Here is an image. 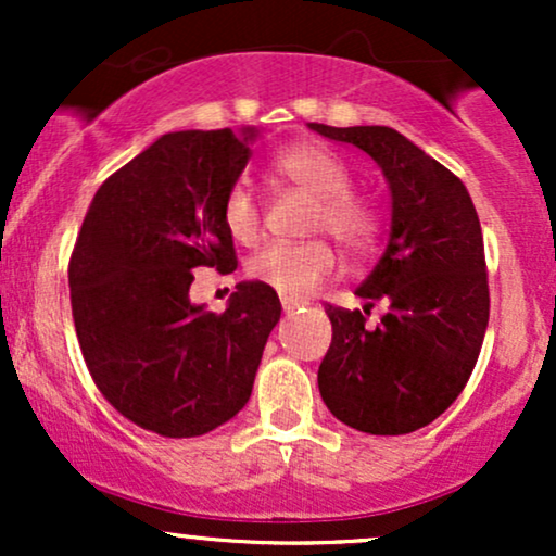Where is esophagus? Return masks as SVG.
Instances as JSON below:
<instances>
[{
    "instance_id": "34e87169",
    "label": "esophagus",
    "mask_w": 556,
    "mask_h": 556,
    "mask_svg": "<svg viewBox=\"0 0 556 556\" xmlns=\"http://www.w3.org/2000/svg\"><path fill=\"white\" fill-rule=\"evenodd\" d=\"M282 308H285V314H292V311L300 308V300H292V298L282 295Z\"/></svg>"
}]
</instances>
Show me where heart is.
<instances>
[{"mask_svg": "<svg viewBox=\"0 0 556 556\" xmlns=\"http://www.w3.org/2000/svg\"><path fill=\"white\" fill-rule=\"evenodd\" d=\"M274 172L285 182L295 185L305 195L316 198V229H327L348 251H366L376 238V214L358 195H350V172L331 151L316 143L292 146L274 159ZM222 222L227 232L242 245H253L261 235V216L253 195L235 185L225 198ZM337 271V256L327 242H274L256 253L248 274L261 285H269L285 298H305Z\"/></svg>", "mask_w": 556, "mask_h": 556, "instance_id": "heart-1", "label": "heart"}]
</instances>
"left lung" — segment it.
<instances>
[{
    "label": "left lung",
    "instance_id": "left-lung-1",
    "mask_svg": "<svg viewBox=\"0 0 556 556\" xmlns=\"http://www.w3.org/2000/svg\"><path fill=\"white\" fill-rule=\"evenodd\" d=\"M308 127L371 156L392 198L384 256L355 290L368 303L363 311L327 308L331 344L318 366V392L350 429L376 437L418 431L468 384L489 327L476 206L450 169L392 127ZM376 299L390 314L368 328L362 314Z\"/></svg>",
    "mask_w": 556,
    "mask_h": 556
}]
</instances>
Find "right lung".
<instances>
[{
	"label": "right lung",
	"mask_w": 556,
	"mask_h": 556,
	"mask_svg": "<svg viewBox=\"0 0 556 556\" xmlns=\"http://www.w3.org/2000/svg\"><path fill=\"white\" fill-rule=\"evenodd\" d=\"M256 127L167 132L96 190L70 258L75 331L96 387L127 420L188 439L251 400L282 316L269 285L240 282L225 314L190 300L193 269H238L225 198Z\"/></svg>",
	"instance_id": "obj_1"
}]
</instances>
